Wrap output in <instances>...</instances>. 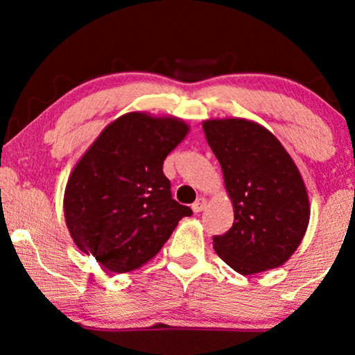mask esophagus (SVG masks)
I'll use <instances>...</instances> for the list:
<instances>
[{"label":"esophagus","mask_w":355,"mask_h":355,"mask_svg":"<svg viewBox=\"0 0 355 355\" xmlns=\"http://www.w3.org/2000/svg\"><path fill=\"white\" fill-rule=\"evenodd\" d=\"M205 207H207V200H205V198H203V197L197 198V200L192 203V210H193V213H200Z\"/></svg>","instance_id":"obj_1"}]
</instances>
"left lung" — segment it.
<instances>
[{
	"mask_svg": "<svg viewBox=\"0 0 355 355\" xmlns=\"http://www.w3.org/2000/svg\"><path fill=\"white\" fill-rule=\"evenodd\" d=\"M221 164L234 223L213 237L218 257L241 275L278 268L294 254L310 220L297 166L268 129L242 118L203 121Z\"/></svg>",
	"mask_w": 355,
	"mask_h": 355,
	"instance_id": "left-lung-1",
	"label": "left lung"
}]
</instances>
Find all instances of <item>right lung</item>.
<instances>
[{
	"label": "right lung",
	"mask_w": 355,
	"mask_h": 355,
	"mask_svg": "<svg viewBox=\"0 0 355 355\" xmlns=\"http://www.w3.org/2000/svg\"><path fill=\"white\" fill-rule=\"evenodd\" d=\"M189 125L171 116L123 114L106 125L72 169L64 191L67 230L79 250L114 273L158 254L189 207L171 197L163 162Z\"/></svg>",
	"instance_id": "obj_1"
}]
</instances>
